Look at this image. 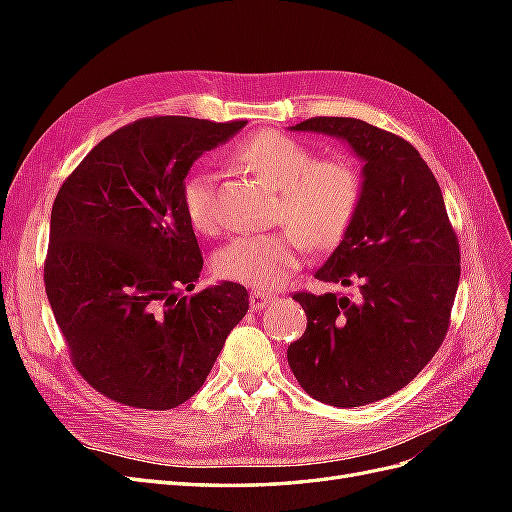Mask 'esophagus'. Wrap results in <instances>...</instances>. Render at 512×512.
Returning a JSON list of instances; mask_svg holds the SVG:
<instances>
[{"label": "esophagus", "mask_w": 512, "mask_h": 512, "mask_svg": "<svg viewBox=\"0 0 512 512\" xmlns=\"http://www.w3.org/2000/svg\"><path fill=\"white\" fill-rule=\"evenodd\" d=\"M273 301V294L269 292H260V290H252L250 292V305L252 309H262L265 305H269Z\"/></svg>", "instance_id": "1"}]
</instances>
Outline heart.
Wrapping results in <instances>:
<instances>
[{"label":"heart","instance_id":"1","mask_svg":"<svg viewBox=\"0 0 512 512\" xmlns=\"http://www.w3.org/2000/svg\"><path fill=\"white\" fill-rule=\"evenodd\" d=\"M235 160L277 190L275 218L290 226L235 237L220 250L215 269L224 280L271 290L299 271L305 243L331 247L342 241L361 207L363 177L350 158H316L305 143L273 130L245 138ZM181 203L196 230L211 232L218 226L215 175L192 173L183 181Z\"/></svg>","mask_w":512,"mask_h":512}]
</instances>
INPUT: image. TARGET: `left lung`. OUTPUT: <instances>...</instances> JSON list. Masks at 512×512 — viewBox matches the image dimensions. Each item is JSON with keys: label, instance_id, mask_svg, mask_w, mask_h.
I'll use <instances>...</instances> for the list:
<instances>
[{"label": "left lung", "instance_id": "8db88e82", "mask_svg": "<svg viewBox=\"0 0 512 512\" xmlns=\"http://www.w3.org/2000/svg\"><path fill=\"white\" fill-rule=\"evenodd\" d=\"M290 130L346 141L363 166V198L316 280L359 288L294 292L305 333L288 346L303 391L356 408L404 389L442 346L459 286L461 254L442 190L404 138L352 117H312Z\"/></svg>", "mask_w": 512, "mask_h": 512}]
</instances>
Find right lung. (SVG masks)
I'll return each instance as SVG.
<instances>
[{
	"mask_svg": "<svg viewBox=\"0 0 512 512\" xmlns=\"http://www.w3.org/2000/svg\"><path fill=\"white\" fill-rule=\"evenodd\" d=\"M245 123L138 119L91 149L55 196L46 297L72 365L117 404L188 401L250 309L235 282L185 294L203 254L181 203L192 164Z\"/></svg>",
	"mask_w": 512,
	"mask_h": 512,
	"instance_id": "obj_1",
	"label": "right lung"
}]
</instances>
